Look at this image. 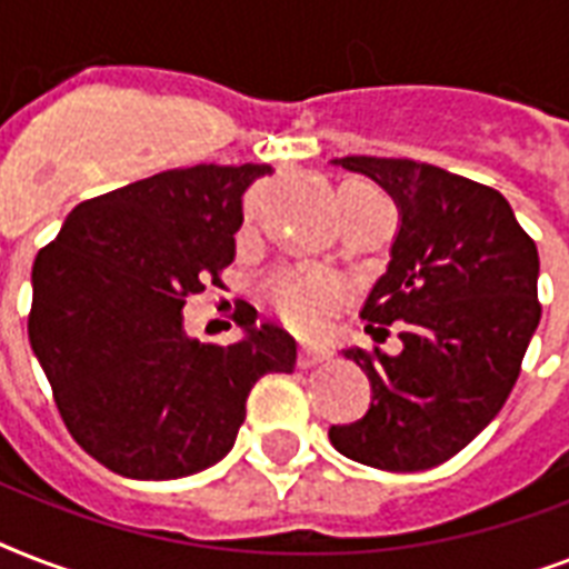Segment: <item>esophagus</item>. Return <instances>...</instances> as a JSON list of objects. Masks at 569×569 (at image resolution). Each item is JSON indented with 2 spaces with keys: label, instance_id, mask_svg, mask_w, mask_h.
<instances>
[{
  "label": "esophagus",
  "instance_id": "obj_1",
  "mask_svg": "<svg viewBox=\"0 0 569 569\" xmlns=\"http://www.w3.org/2000/svg\"><path fill=\"white\" fill-rule=\"evenodd\" d=\"M328 360V355L325 351H319V348H301L298 351V369H312V366H319Z\"/></svg>",
  "mask_w": 569,
  "mask_h": 569
}]
</instances>
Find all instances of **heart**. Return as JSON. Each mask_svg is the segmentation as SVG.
Masks as SVG:
<instances>
[{
  "label": "heart",
  "mask_w": 569,
  "mask_h": 569,
  "mask_svg": "<svg viewBox=\"0 0 569 569\" xmlns=\"http://www.w3.org/2000/svg\"><path fill=\"white\" fill-rule=\"evenodd\" d=\"M348 186H363V182H348ZM346 298V283L325 268H295L283 271L271 283L277 316L301 333H316L333 312L342 310Z\"/></svg>",
  "instance_id": "1"
}]
</instances>
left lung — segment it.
I'll return each instance as SVG.
<instances>
[{
    "label": "left lung",
    "instance_id": "1",
    "mask_svg": "<svg viewBox=\"0 0 569 569\" xmlns=\"http://www.w3.org/2000/svg\"><path fill=\"white\" fill-rule=\"evenodd\" d=\"M392 194L401 227L387 274L363 307L366 330L401 328V355L348 348L372 405L330 442L387 472H419L467 449L511 396L538 330V244L490 186L413 159H333Z\"/></svg>",
    "mask_w": 569,
    "mask_h": 569
}]
</instances>
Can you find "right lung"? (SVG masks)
<instances>
[{
    "mask_svg": "<svg viewBox=\"0 0 569 569\" xmlns=\"http://www.w3.org/2000/svg\"><path fill=\"white\" fill-rule=\"evenodd\" d=\"M271 164H194L91 197L31 268V351L67 431L102 467L164 481L232 449L253 383L295 369L274 325L200 346L182 307L221 286L236 257L241 197Z\"/></svg>",
    "mask_w": 569,
    "mask_h": 569,
    "instance_id": "obj_1",
    "label": "right lung"
}]
</instances>
